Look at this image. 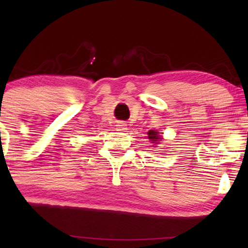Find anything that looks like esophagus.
Instances as JSON below:
<instances>
[{
  "instance_id": "34e87169",
  "label": "esophagus",
  "mask_w": 248,
  "mask_h": 248,
  "mask_svg": "<svg viewBox=\"0 0 248 248\" xmlns=\"http://www.w3.org/2000/svg\"><path fill=\"white\" fill-rule=\"evenodd\" d=\"M126 123H125V122H117V124H116V128H117V131H124V130H126Z\"/></svg>"
}]
</instances>
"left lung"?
<instances>
[{"label": "left lung", "mask_w": 248, "mask_h": 248, "mask_svg": "<svg viewBox=\"0 0 248 248\" xmlns=\"http://www.w3.org/2000/svg\"><path fill=\"white\" fill-rule=\"evenodd\" d=\"M148 139L151 141V143H159L162 140L161 135H159V132L154 130L148 132Z\"/></svg>", "instance_id": "8db88e82"}]
</instances>
